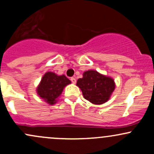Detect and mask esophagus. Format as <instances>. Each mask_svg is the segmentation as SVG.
<instances>
[{
  "instance_id": "obj_1",
  "label": "esophagus",
  "mask_w": 154,
  "mask_h": 154,
  "mask_svg": "<svg viewBox=\"0 0 154 154\" xmlns=\"http://www.w3.org/2000/svg\"><path fill=\"white\" fill-rule=\"evenodd\" d=\"M71 81L72 82L73 84H75L76 83V79L74 78V77H72V78H71Z\"/></svg>"
}]
</instances>
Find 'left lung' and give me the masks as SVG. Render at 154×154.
Instances as JSON below:
<instances>
[{
    "instance_id": "8db88e82",
    "label": "left lung",
    "mask_w": 154,
    "mask_h": 154,
    "mask_svg": "<svg viewBox=\"0 0 154 154\" xmlns=\"http://www.w3.org/2000/svg\"><path fill=\"white\" fill-rule=\"evenodd\" d=\"M77 86L81 89L85 100L94 105H102L108 101L116 84L112 77L95 70H88L77 80Z\"/></svg>"
}]
</instances>
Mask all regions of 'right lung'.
Segmentation results:
<instances>
[{
  "label": "right lung",
  "mask_w": 154,
  "mask_h": 154,
  "mask_svg": "<svg viewBox=\"0 0 154 154\" xmlns=\"http://www.w3.org/2000/svg\"><path fill=\"white\" fill-rule=\"evenodd\" d=\"M71 83L72 82L64 74L58 75L54 72H47L41 78L36 91L40 98L52 106L58 101L65 87Z\"/></svg>",
  "instance_id": "add662e5"
}]
</instances>
